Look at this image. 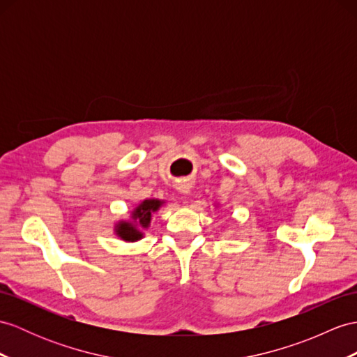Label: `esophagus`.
I'll use <instances>...</instances> for the list:
<instances>
[{"mask_svg":"<svg viewBox=\"0 0 357 357\" xmlns=\"http://www.w3.org/2000/svg\"><path fill=\"white\" fill-rule=\"evenodd\" d=\"M178 190H180V194L189 195V194H190V190H192V185L188 183V181H183V183H180V185H178Z\"/></svg>","mask_w":357,"mask_h":357,"instance_id":"1","label":"esophagus"}]
</instances>
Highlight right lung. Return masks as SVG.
Masks as SVG:
<instances>
[{"mask_svg": "<svg viewBox=\"0 0 357 357\" xmlns=\"http://www.w3.org/2000/svg\"><path fill=\"white\" fill-rule=\"evenodd\" d=\"M165 204V199L146 198L139 203L128 220H119L113 225V233L124 242H137L144 238L145 231L151 225L153 213H155Z\"/></svg>", "mask_w": 357, "mask_h": 357, "instance_id": "add662e5", "label": "right lung"}]
</instances>
